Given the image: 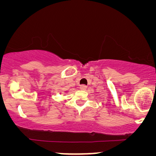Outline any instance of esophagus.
<instances>
[{
  "instance_id": "esophagus-1",
  "label": "esophagus",
  "mask_w": 156,
  "mask_h": 156,
  "mask_svg": "<svg viewBox=\"0 0 156 156\" xmlns=\"http://www.w3.org/2000/svg\"><path fill=\"white\" fill-rule=\"evenodd\" d=\"M80 90H86V89H87V86L82 84V85L80 86Z\"/></svg>"
}]
</instances>
